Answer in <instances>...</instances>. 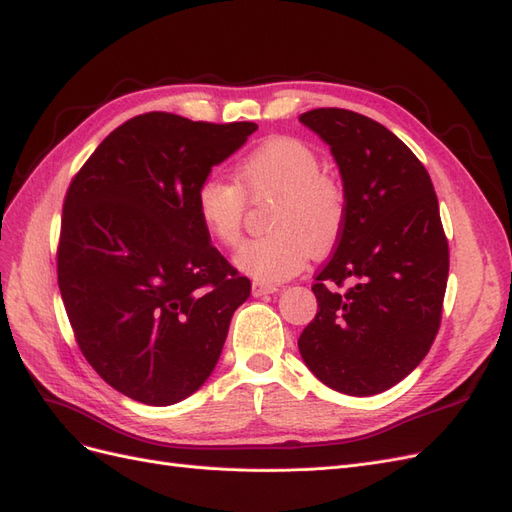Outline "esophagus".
<instances>
[{
    "label": "esophagus",
    "instance_id": "34e87169",
    "mask_svg": "<svg viewBox=\"0 0 512 512\" xmlns=\"http://www.w3.org/2000/svg\"><path fill=\"white\" fill-rule=\"evenodd\" d=\"M277 290L280 288H277L275 284H265V282H254V286H252L254 297H265V294H273Z\"/></svg>",
    "mask_w": 512,
    "mask_h": 512
}]
</instances>
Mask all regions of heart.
Segmentation results:
<instances>
[{
    "label": "heart",
    "instance_id": "obj_1",
    "mask_svg": "<svg viewBox=\"0 0 512 512\" xmlns=\"http://www.w3.org/2000/svg\"><path fill=\"white\" fill-rule=\"evenodd\" d=\"M250 200L271 198V232L245 241L237 267L260 282H284L309 256L329 252L348 222L344 181L324 170L320 153L294 136H273L252 149L237 168V183L209 175L198 183L194 207L200 226L224 247L241 241Z\"/></svg>",
    "mask_w": 512,
    "mask_h": 512
}]
</instances>
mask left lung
Listing matches in <instances>:
<instances>
[{
	"mask_svg": "<svg viewBox=\"0 0 512 512\" xmlns=\"http://www.w3.org/2000/svg\"><path fill=\"white\" fill-rule=\"evenodd\" d=\"M299 119L331 145L350 205L312 286L318 312L299 350L333 391L378 395L425 359L440 329L448 241L438 196L423 162L382 123L346 108Z\"/></svg>",
	"mask_w": 512,
	"mask_h": 512,
	"instance_id": "8db88e82",
	"label": "left lung"
}]
</instances>
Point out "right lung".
I'll list each match as a JSON object with an SVG mask.
<instances>
[{
	"label": "right lung",
	"instance_id": "obj_1",
	"mask_svg": "<svg viewBox=\"0 0 512 512\" xmlns=\"http://www.w3.org/2000/svg\"><path fill=\"white\" fill-rule=\"evenodd\" d=\"M256 130L252 121L136 115L70 181L57 245L61 299L87 363L141 404L170 406L198 391L250 297V280L200 226L194 194Z\"/></svg>",
	"mask_w": 512,
	"mask_h": 512
}]
</instances>
